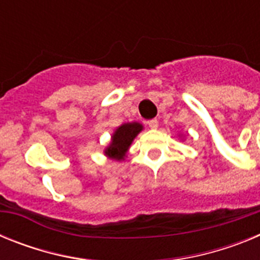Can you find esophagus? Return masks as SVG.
<instances>
[{
	"label": "esophagus",
	"instance_id": "34e87169",
	"mask_svg": "<svg viewBox=\"0 0 260 260\" xmlns=\"http://www.w3.org/2000/svg\"><path fill=\"white\" fill-rule=\"evenodd\" d=\"M148 126H150L151 128H157L158 127V121L156 118H153V119H150V121H148Z\"/></svg>",
	"mask_w": 260,
	"mask_h": 260
}]
</instances>
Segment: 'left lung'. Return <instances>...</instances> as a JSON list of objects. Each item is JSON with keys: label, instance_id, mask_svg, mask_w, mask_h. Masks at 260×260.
Here are the masks:
<instances>
[{"label": "left lung", "instance_id": "obj_1", "mask_svg": "<svg viewBox=\"0 0 260 260\" xmlns=\"http://www.w3.org/2000/svg\"><path fill=\"white\" fill-rule=\"evenodd\" d=\"M178 137H182V135H178Z\"/></svg>", "mask_w": 260, "mask_h": 260}]
</instances>
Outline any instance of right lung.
<instances>
[{
	"mask_svg": "<svg viewBox=\"0 0 260 260\" xmlns=\"http://www.w3.org/2000/svg\"><path fill=\"white\" fill-rule=\"evenodd\" d=\"M143 130V125L139 122H126L116 128L110 137V142L104 148V155L114 161H123L128 152V148Z\"/></svg>",
	"mask_w": 260,
	"mask_h": 260,
	"instance_id": "1",
	"label": "right lung"
}]
</instances>
